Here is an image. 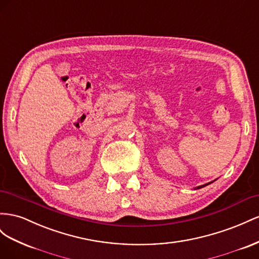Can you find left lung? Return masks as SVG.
I'll return each mask as SVG.
<instances>
[{
	"label": "left lung",
	"instance_id": "left-lung-1",
	"mask_svg": "<svg viewBox=\"0 0 259 259\" xmlns=\"http://www.w3.org/2000/svg\"><path fill=\"white\" fill-rule=\"evenodd\" d=\"M211 183V182H210ZM210 183H207V184H205V185H200V186H198V187H196V188H201V187H204V186H207L208 184H210Z\"/></svg>",
	"mask_w": 259,
	"mask_h": 259
}]
</instances>
